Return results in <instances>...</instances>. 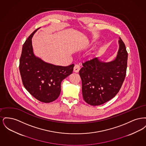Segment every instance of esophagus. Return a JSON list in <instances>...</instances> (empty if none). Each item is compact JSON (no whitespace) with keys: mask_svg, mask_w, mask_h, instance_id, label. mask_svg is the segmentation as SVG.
<instances>
[{"mask_svg":"<svg viewBox=\"0 0 146 146\" xmlns=\"http://www.w3.org/2000/svg\"><path fill=\"white\" fill-rule=\"evenodd\" d=\"M79 70H80V66L78 64H76L74 66V68H73L74 72L78 73V72H79Z\"/></svg>","mask_w":146,"mask_h":146,"instance_id":"1","label":"esophagus"}]
</instances>
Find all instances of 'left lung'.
Wrapping results in <instances>:
<instances>
[{"label": "left lung", "instance_id": "1", "mask_svg": "<svg viewBox=\"0 0 146 146\" xmlns=\"http://www.w3.org/2000/svg\"><path fill=\"white\" fill-rule=\"evenodd\" d=\"M119 48L115 60L109 62L97 57L83 63L79 70L84 101L91 106L104 104L115 97L125 79L127 52L125 44L119 38Z\"/></svg>", "mask_w": 146, "mask_h": 146}]
</instances>
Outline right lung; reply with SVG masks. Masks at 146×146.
<instances>
[{"instance_id":"add662e5","label":"right lung","mask_w":146,"mask_h":146,"mask_svg":"<svg viewBox=\"0 0 146 146\" xmlns=\"http://www.w3.org/2000/svg\"><path fill=\"white\" fill-rule=\"evenodd\" d=\"M39 28L28 36L23 45L19 69L26 89L39 101L50 103L60 96L61 82L72 73L74 64L65 67L55 66L35 57L32 38Z\"/></svg>"}]
</instances>
